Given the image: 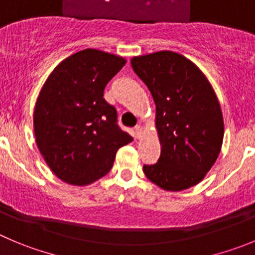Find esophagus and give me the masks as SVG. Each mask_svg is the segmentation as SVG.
<instances>
[{
  "mask_svg": "<svg viewBox=\"0 0 255 255\" xmlns=\"http://www.w3.org/2000/svg\"><path fill=\"white\" fill-rule=\"evenodd\" d=\"M134 130H135V137H137V138H141L142 134H143V127H142V126H135Z\"/></svg>",
  "mask_w": 255,
  "mask_h": 255,
  "instance_id": "1",
  "label": "esophagus"
}]
</instances>
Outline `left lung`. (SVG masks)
I'll list each match as a JSON object with an SVG mask.
<instances>
[{
	"label": "left lung",
	"mask_w": 255,
	"mask_h": 255,
	"mask_svg": "<svg viewBox=\"0 0 255 255\" xmlns=\"http://www.w3.org/2000/svg\"><path fill=\"white\" fill-rule=\"evenodd\" d=\"M130 64L153 97L161 143L158 162L144 165V175L166 191L195 186L215 163L224 138L213 87L203 71L177 52L134 56Z\"/></svg>",
	"instance_id": "left-lung-1"
}]
</instances>
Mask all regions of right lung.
I'll return each mask as SVG.
<instances>
[{
	"mask_svg": "<svg viewBox=\"0 0 255 255\" xmlns=\"http://www.w3.org/2000/svg\"><path fill=\"white\" fill-rule=\"evenodd\" d=\"M118 55L95 49L75 52L50 74L34 111L36 144L60 180L85 186L111 171L117 151L132 137L117 125L103 98L109 80L125 66Z\"/></svg>",
	"mask_w": 255,
	"mask_h": 255,
	"instance_id": "right-lung-1",
	"label": "right lung"
}]
</instances>
